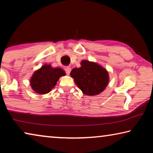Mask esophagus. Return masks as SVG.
<instances>
[{"label": "esophagus", "instance_id": "34e87169", "mask_svg": "<svg viewBox=\"0 0 153 153\" xmlns=\"http://www.w3.org/2000/svg\"><path fill=\"white\" fill-rule=\"evenodd\" d=\"M65 72H66V74H67V75H69V74H70V72H71V67H65Z\"/></svg>", "mask_w": 153, "mask_h": 153}]
</instances>
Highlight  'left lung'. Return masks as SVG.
Here are the masks:
<instances>
[{
	"instance_id": "obj_1",
	"label": "left lung",
	"mask_w": 153,
	"mask_h": 153,
	"mask_svg": "<svg viewBox=\"0 0 153 153\" xmlns=\"http://www.w3.org/2000/svg\"><path fill=\"white\" fill-rule=\"evenodd\" d=\"M81 67L72 69L70 76L84 94H99L107 86L109 76L107 69L94 62L83 60Z\"/></svg>"
}]
</instances>
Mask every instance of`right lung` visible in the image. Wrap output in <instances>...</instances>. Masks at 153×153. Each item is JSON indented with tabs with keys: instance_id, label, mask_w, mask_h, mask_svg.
I'll return each instance as SVG.
<instances>
[{
	"instance_id": "add662e5",
	"label": "right lung",
	"mask_w": 153,
	"mask_h": 153,
	"mask_svg": "<svg viewBox=\"0 0 153 153\" xmlns=\"http://www.w3.org/2000/svg\"><path fill=\"white\" fill-rule=\"evenodd\" d=\"M65 72L61 68H53L50 64H45L33 74L30 85L35 92L40 94H47L55 86L61 76Z\"/></svg>"
}]
</instances>
